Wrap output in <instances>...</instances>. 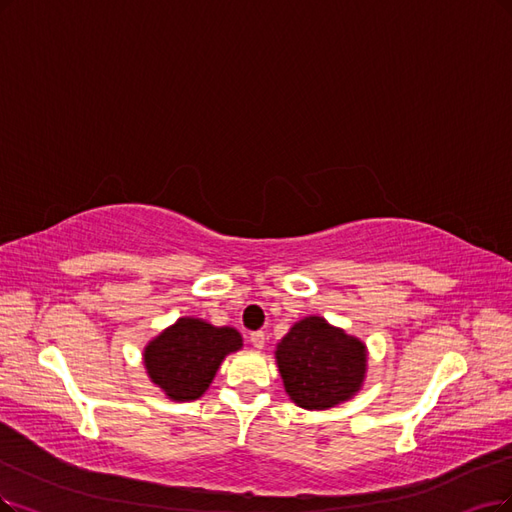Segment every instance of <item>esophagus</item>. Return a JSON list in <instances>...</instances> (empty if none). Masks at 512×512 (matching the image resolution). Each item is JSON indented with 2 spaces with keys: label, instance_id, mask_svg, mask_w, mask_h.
Masks as SVG:
<instances>
[{
  "label": "esophagus",
  "instance_id": "1",
  "mask_svg": "<svg viewBox=\"0 0 512 512\" xmlns=\"http://www.w3.org/2000/svg\"><path fill=\"white\" fill-rule=\"evenodd\" d=\"M249 339H251V344H253L255 348H263V346H266V333H263V331H253Z\"/></svg>",
  "mask_w": 512,
  "mask_h": 512
}]
</instances>
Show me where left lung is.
Listing matches in <instances>:
<instances>
[{
	"label": "left lung",
	"mask_w": 512,
	"mask_h": 512,
	"mask_svg": "<svg viewBox=\"0 0 512 512\" xmlns=\"http://www.w3.org/2000/svg\"><path fill=\"white\" fill-rule=\"evenodd\" d=\"M278 371L291 401L304 409H329L361 388L365 344L331 327L325 318L299 320L276 350Z\"/></svg>",
	"instance_id": "8db88e82"
}]
</instances>
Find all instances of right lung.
<instances>
[{
	"label": "right lung",
	"instance_id": "obj_1",
	"mask_svg": "<svg viewBox=\"0 0 512 512\" xmlns=\"http://www.w3.org/2000/svg\"><path fill=\"white\" fill-rule=\"evenodd\" d=\"M242 337L232 327H213L198 318H179L145 348L151 382L173 401H196L211 386L223 358L240 350Z\"/></svg>",
	"mask_w": 512,
	"mask_h": 512
}]
</instances>
